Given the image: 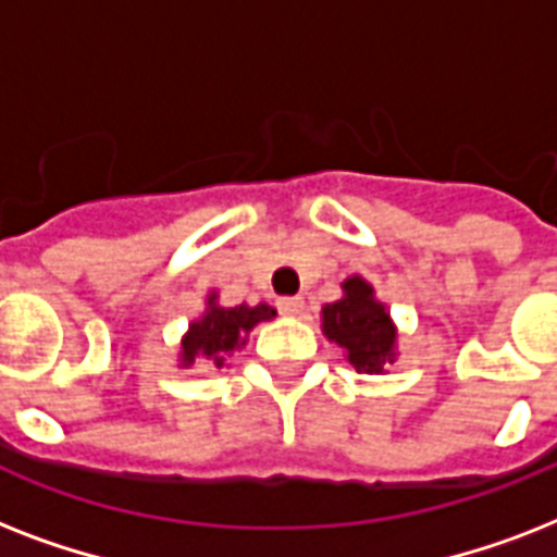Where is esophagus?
Instances as JSON below:
<instances>
[{
  "mask_svg": "<svg viewBox=\"0 0 557 557\" xmlns=\"http://www.w3.org/2000/svg\"><path fill=\"white\" fill-rule=\"evenodd\" d=\"M280 312L288 314V318H300L306 309L304 297H280Z\"/></svg>",
  "mask_w": 557,
  "mask_h": 557,
  "instance_id": "esophagus-1",
  "label": "esophagus"
}]
</instances>
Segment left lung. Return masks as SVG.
<instances>
[{"mask_svg":"<svg viewBox=\"0 0 557 557\" xmlns=\"http://www.w3.org/2000/svg\"><path fill=\"white\" fill-rule=\"evenodd\" d=\"M323 335L338 344L344 358L367 375H384L398 358V330L387 304L375 297L370 280L352 274L341 283V297L321 309Z\"/></svg>","mask_w":557,"mask_h":557,"instance_id":"obj_1","label":"left lung"}]
</instances>
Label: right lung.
Segmentation results:
<instances>
[{
    "mask_svg": "<svg viewBox=\"0 0 557 557\" xmlns=\"http://www.w3.org/2000/svg\"><path fill=\"white\" fill-rule=\"evenodd\" d=\"M277 309L269 304L222 306L219 292L210 288L205 295V312L187 323V332L178 344V370L208 367L222 370L231 358L248 344V335L257 323L274 321Z\"/></svg>",
    "mask_w": 557,
    "mask_h": 557,
    "instance_id": "add662e5",
    "label": "right lung"
}]
</instances>
